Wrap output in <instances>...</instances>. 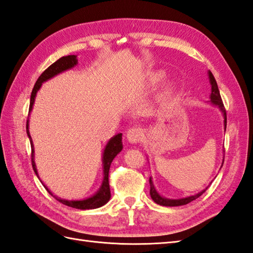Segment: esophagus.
Listing matches in <instances>:
<instances>
[{
	"mask_svg": "<svg viewBox=\"0 0 253 253\" xmlns=\"http://www.w3.org/2000/svg\"><path fill=\"white\" fill-rule=\"evenodd\" d=\"M126 137L129 143H138L139 141H141V139L143 138V131L141 128L132 127L130 129H128Z\"/></svg>",
	"mask_w": 253,
	"mask_h": 253,
	"instance_id": "1",
	"label": "esophagus"
}]
</instances>
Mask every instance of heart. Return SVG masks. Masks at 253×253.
I'll return each mask as SVG.
<instances>
[{"label": "heart", "mask_w": 253, "mask_h": 253, "mask_svg": "<svg viewBox=\"0 0 253 253\" xmlns=\"http://www.w3.org/2000/svg\"><path fill=\"white\" fill-rule=\"evenodd\" d=\"M163 77H164V74H163V73H157V74H155L154 76H153V79H154V80H161ZM171 88H173V85H171V84H169L168 85V87H166V90L169 91V90H171Z\"/></svg>", "instance_id": "heart-1"}]
</instances>
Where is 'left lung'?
Returning <instances> with one entry per match:
<instances>
[{"mask_svg":"<svg viewBox=\"0 0 253 253\" xmlns=\"http://www.w3.org/2000/svg\"><path fill=\"white\" fill-rule=\"evenodd\" d=\"M209 78H210V84H211V95H210V99H211V103L216 105L219 110L222 111L223 113V116H224V126H225V130H226V111H225V107H224V104H223V101H222V98H221V94H219V90H218V87H217V84H216V80L215 78H214L213 74L209 71ZM224 162V161H223ZM150 195H151V198L152 200L155 202L160 204V206H163V207H179V206H185V204L189 203L193 200H196L197 198L200 197L202 193L206 191L207 189H204L202 191H200L199 193H197V195L195 196H190V197H187V198H182V199H168V198H164L162 196L159 195V192L155 190L154 188V185L152 182V179L150 178Z\"/></svg>","mask_w":253,"mask_h":253,"instance_id":"8db88e82","label":"left lung"}]
</instances>
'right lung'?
I'll return each mask as SVG.
<instances>
[{
	"label": "right lung",
	"mask_w": 253,
	"mask_h": 253,
	"mask_svg": "<svg viewBox=\"0 0 253 253\" xmlns=\"http://www.w3.org/2000/svg\"><path fill=\"white\" fill-rule=\"evenodd\" d=\"M77 63H78V60H77L76 55L63 56V57L60 58V60H57L55 63H53L52 65H50L43 73L40 75V77L38 78V80L34 85V89H32L31 96H30L29 112H31V110H32V105H34V103H35V98L37 95V92L41 88L42 84L46 82V80H49L54 76H56V75H58L60 73H63V72L67 71V69H71L74 66H76ZM26 128H27V135H28V137H29L30 144H31V164H32V169H34L38 178L40 179L39 174H38V171H37L36 163H35L34 143H32V139H31V136L29 133V120L27 121ZM122 149H123L122 133H117L116 136L111 138V140L107 142L106 147L104 149L103 158H102V162H103V174H104L103 181H102V185L100 187V189L96 191L93 196H91L90 198L84 199V200H66V199L58 198V197L53 195V193L49 190V188H47L43 184V182H42L41 180L40 181L42 182V185L44 186V188L47 190V192H49L53 198H55L58 202L65 204V206H67V207H71V208H74V209H79V210H90V209L100 208L102 206H104L105 203H107V201H109L110 198H111V190H110V184H109V170H110V166H111L112 161L114 160L116 155L122 151Z\"/></svg>",
	"instance_id": "obj_1"
}]
</instances>
